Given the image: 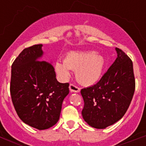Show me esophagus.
Returning a JSON list of instances; mask_svg holds the SVG:
<instances>
[{
  "label": "esophagus",
  "mask_w": 146,
  "mask_h": 146,
  "mask_svg": "<svg viewBox=\"0 0 146 146\" xmlns=\"http://www.w3.org/2000/svg\"><path fill=\"white\" fill-rule=\"evenodd\" d=\"M69 90H70L71 92L74 93H79L80 91V88L77 87V86L73 84H70V86H69Z\"/></svg>",
  "instance_id": "34e87169"
}]
</instances>
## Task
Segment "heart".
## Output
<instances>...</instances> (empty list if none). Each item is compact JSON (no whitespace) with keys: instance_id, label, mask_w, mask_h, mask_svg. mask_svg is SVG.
<instances>
[{"instance_id":"b5f03b06","label":"heart","mask_w":146,"mask_h":146,"mask_svg":"<svg viewBox=\"0 0 146 146\" xmlns=\"http://www.w3.org/2000/svg\"><path fill=\"white\" fill-rule=\"evenodd\" d=\"M105 64L102 55L94 51H71L66 54L64 62H55V71L62 80L70 77V69L75 71L77 80L83 86H90L101 79Z\"/></svg>"}]
</instances>
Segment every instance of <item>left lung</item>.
Here are the masks:
<instances>
[{
    "instance_id": "left-lung-1",
    "label": "left lung",
    "mask_w": 146,
    "mask_h": 146,
    "mask_svg": "<svg viewBox=\"0 0 146 146\" xmlns=\"http://www.w3.org/2000/svg\"><path fill=\"white\" fill-rule=\"evenodd\" d=\"M115 51L116 59L102 79L81 90L84 100L82 118L94 128L105 129L116 123L124 115L133 97L132 61L121 50L115 48Z\"/></svg>"
}]
</instances>
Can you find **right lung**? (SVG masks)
Returning a JSON list of instances; mask_svg holds the SVG:
<instances>
[{"instance_id":"1","label":"right lung","mask_w":146,"mask_h":146,"mask_svg":"<svg viewBox=\"0 0 146 146\" xmlns=\"http://www.w3.org/2000/svg\"><path fill=\"white\" fill-rule=\"evenodd\" d=\"M42 44L25 48L11 66L10 93L18 116L38 130L47 129L58 121L62 103L69 94V83L56 79L50 63L41 60Z\"/></svg>"}]
</instances>
